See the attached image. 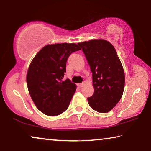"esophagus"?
<instances>
[{"label": "esophagus", "instance_id": "1", "mask_svg": "<svg viewBox=\"0 0 151 151\" xmlns=\"http://www.w3.org/2000/svg\"><path fill=\"white\" fill-rule=\"evenodd\" d=\"M85 81H83V83H78V86L80 87V88H81L82 87H83V85H85Z\"/></svg>", "mask_w": 151, "mask_h": 151}]
</instances>
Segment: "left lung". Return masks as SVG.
Returning a JSON list of instances; mask_svg holds the SVG:
<instances>
[{
    "label": "left lung",
    "instance_id": "1",
    "mask_svg": "<svg viewBox=\"0 0 151 151\" xmlns=\"http://www.w3.org/2000/svg\"><path fill=\"white\" fill-rule=\"evenodd\" d=\"M90 66L94 93L87 98L90 106L100 113L111 111L122 97L125 86L123 66L114 47L104 39L78 43Z\"/></svg>",
    "mask_w": 151,
    "mask_h": 151
}]
</instances>
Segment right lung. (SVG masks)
<instances>
[{"label":"right lung","instance_id":"obj_1","mask_svg":"<svg viewBox=\"0 0 151 151\" xmlns=\"http://www.w3.org/2000/svg\"><path fill=\"white\" fill-rule=\"evenodd\" d=\"M75 43L45 46L30 63L26 76L29 93L37 109L49 116H57L68 109L76 86L63 81L70 54L80 50Z\"/></svg>","mask_w":151,"mask_h":151}]
</instances>
